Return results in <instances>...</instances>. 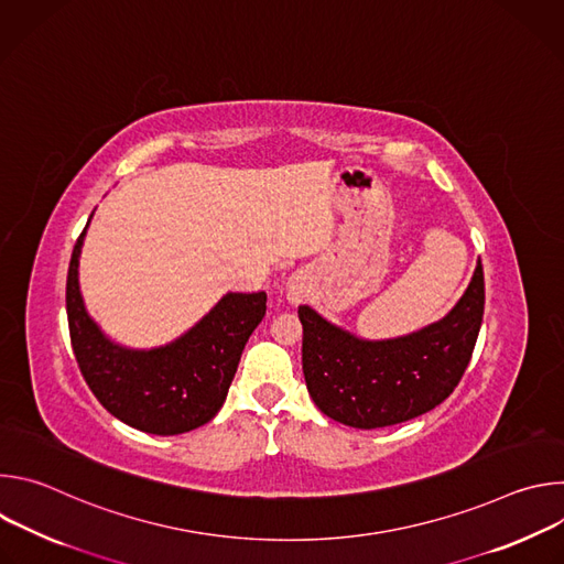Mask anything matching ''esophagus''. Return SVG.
<instances>
[{"label": "esophagus", "instance_id": "1", "mask_svg": "<svg viewBox=\"0 0 564 564\" xmlns=\"http://www.w3.org/2000/svg\"><path fill=\"white\" fill-rule=\"evenodd\" d=\"M301 292H303V290H301L299 283H290V296H292V299H299Z\"/></svg>", "mask_w": 564, "mask_h": 564}]
</instances>
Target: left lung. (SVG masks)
Listing matches in <instances>:
<instances>
[{"mask_svg": "<svg viewBox=\"0 0 564 564\" xmlns=\"http://www.w3.org/2000/svg\"><path fill=\"white\" fill-rule=\"evenodd\" d=\"M485 314L477 263L455 307L406 337L366 341L299 305L303 375L318 411L352 429H383L433 411L459 383Z\"/></svg>", "mask_w": 564, "mask_h": 564, "instance_id": "obj_1", "label": "left lung"}]
</instances>
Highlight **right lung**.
<instances>
[{
  "instance_id": "obj_1",
  "label": "right lung",
  "mask_w": 564,
  "mask_h": 564,
  "mask_svg": "<svg viewBox=\"0 0 564 564\" xmlns=\"http://www.w3.org/2000/svg\"><path fill=\"white\" fill-rule=\"evenodd\" d=\"M85 234L87 227L68 263L66 316L87 386L113 417L142 433L181 435L207 424L220 411L240 355L265 316L268 294L227 292L176 341L129 350L107 339L85 310L77 283Z\"/></svg>"
}]
</instances>
